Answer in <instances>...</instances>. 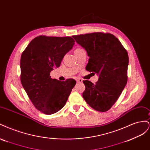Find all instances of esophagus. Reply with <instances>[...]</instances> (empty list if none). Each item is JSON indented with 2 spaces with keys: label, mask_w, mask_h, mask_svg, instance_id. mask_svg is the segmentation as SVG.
<instances>
[{
  "label": "esophagus",
  "mask_w": 150,
  "mask_h": 150,
  "mask_svg": "<svg viewBox=\"0 0 150 150\" xmlns=\"http://www.w3.org/2000/svg\"><path fill=\"white\" fill-rule=\"evenodd\" d=\"M76 82L77 83H82L83 82V79H81V78H78L76 79Z\"/></svg>",
  "instance_id": "obj_1"
}]
</instances>
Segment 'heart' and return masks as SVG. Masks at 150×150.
<instances>
[{
	"mask_svg": "<svg viewBox=\"0 0 150 150\" xmlns=\"http://www.w3.org/2000/svg\"><path fill=\"white\" fill-rule=\"evenodd\" d=\"M81 50H82V49H80V48H77V49H76L75 51H74V53H76V52H78V51H81Z\"/></svg>",
	"mask_w": 150,
	"mask_h": 150,
	"instance_id": "b5f03b06",
	"label": "heart"
}]
</instances>
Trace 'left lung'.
<instances>
[{"instance_id": "obj_1", "label": "left lung", "mask_w": 150, "mask_h": 150, "mask_svg": "<svg viewBox=\"0 0 150 150\" xmlns=\"http://www.w3.org/2000/svg\"><path fill=\"white\" fill-rule=\"evenodd\" d=\"M89 57L86 69L96 73L98 81L93 84L83 82V97L94 110L108 111L120 97L127 83L129 57L118 39L111 34L94 33L72 36Z\"/></svg>"}]
</instances>
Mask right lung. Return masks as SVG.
<instances>
[{"label": "right lung", "instance_id": "right-lung-1", "mask_svg": "<svg viewBox=\"0 0 150 150\" xmlns=\"http://www.w3.org/2000/svg\"><path fill=\"white\" fill-rule=\"evenodd\" d=\"M74 45L71 37L40 35L32 40L22 54V85L34 106L44 114L52 115L61 110L76 84L73 79L61 81L50 76Z\"/></svg>", "mask_w": 150, "mask_h": 150}]
</instances>
